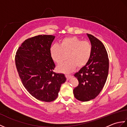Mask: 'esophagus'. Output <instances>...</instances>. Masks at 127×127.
Returning <instances> with one entry per match:
<instances>
[{"instance_id":"34e87169","label":"esophagus","mask_w":127,"mask_h":127,"mask_svg":"<svg viewBox=\"0 0 127 127\" xmlns=\"http://www.w3.org/2000/svg\"><path fill=\"white\" fill-rule=\"evenodd\" d=\"M65 77L66 78V80H69L71 77H72V76H71V75H66Z\"/></svg>"}]
</instances>
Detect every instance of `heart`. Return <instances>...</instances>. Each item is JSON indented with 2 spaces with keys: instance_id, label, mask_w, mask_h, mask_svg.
<instances>
[{
  "instance_id": "b5f03b06",
  "label": "heart",
  "mask_w": 127,
  "mask_h": 127,
  "mask_svg": "<svg viewBox=\"0 0 127 127\" xmlns=\"http://www.w3.org/2000/svg\"><path fill=\"white\" fill-rule=\"evenodd\" d=\"M92 52L91 42L82 41L76 36L69 37L62 40L59 45L54 44L50 47L51 57L55 63L59 64L63 61L65 54H68V60L57 67L59 72L69 73L76 66L85 65L90 59Z\"/></svg>"
}]
</instances>
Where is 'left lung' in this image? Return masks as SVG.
<instances>
[{"mask_svg":"<svg viewBox=\"0 0 127 127\" xmlns=\"http://www.w3.org/2000/svg\"><path fill=\"white\" fill-rule=\"evenodd\" d=\"M92 52L86 65L75 74L79 85L73 91L75 98L88 101L99 95L106 81L109 73V58L103 44L92 35L87 34Z\"/></svg>","mask_w":127,"mask_h":127,"instance_id":"left-lung-1","label":"left lung"}]
</instances>
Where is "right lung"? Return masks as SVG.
Instances as JSON below:
<instances>
[{
  "mask_svg": "<svg viewBox=\"0 0 127 127\" xmlns=\"http://www.w3.org/2000/svg\"><path fill=\"white\" fill-rule=\"evenodd\" d=\"M55 36L40 35L26 40L15 56L16 68L23 86L39 100L51 102L57 98L62 84L66 81L63 74L53 70L55 64L50 49Z\"/></svg>",
  "mask_w": 127,
  "mask_h": 127,
  "instance_id": "1",
  "label": "right lung"
}]
</instances>
